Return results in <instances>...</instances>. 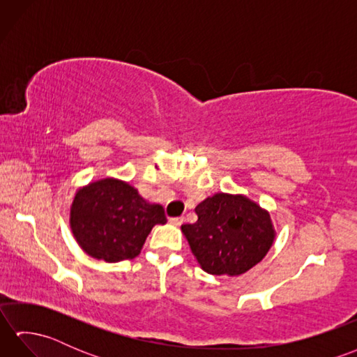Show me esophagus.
<instances>
[{
	"instance_id": "34e87169",
	"label": "esophagus",
	"mask_w": 357,
	"mask_h": 357,
	"mask_svg": "<svg viewBox=\"0 0 357 357\" xmlns=\"http://www.w3.org/2000/svg\"><path fill=\"white\" fill-rule=\"evenodd\" d=\"M184 222V218L183 216H176V218H170V224L172 225H176V227H179L181 224Z\"/></svg>"
}]
</instances>
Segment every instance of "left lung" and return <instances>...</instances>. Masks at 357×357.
Instances as JSON below:
<instances>
[{
	"mask_svg": "<svg viewBox=\"0 0 357 357\" xmlns=\"http://www.w3.org/2000/svg\"><path fill=\"white\" fill-rule=\"evenodd\" d=\"M195 211L198 221L181 230L204 271L239 276L268 253L275 239L270 215L245 196L216 193Z\"/></svg>",
	"mask_w": 357,
	"mask_h": 357,
	"instance_id": "left-lung-1",
	"label": "left lung"
}]
</instances>
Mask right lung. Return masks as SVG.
Returning a JSON list of instances; mask_svg holds the SVG:
<instances>
[{"label":"right lung","mask_w":357,"mask_h":357,"mask_svg":"<svg viewBox=\"0 0 357 357\" xmlns=\"http://www.w3.org/2000/svg\"><path fill=\"white\" fill-rule=\"evenodd\" d=\"M165 222L162 206L149 204L136 188L112 178L81 188L70 208L78 244L89 256L105 262L133 259L151 229Z\"/></svg>","instance_id":"1"}]
</instances>
